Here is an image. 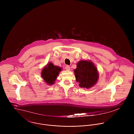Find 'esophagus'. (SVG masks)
Returning <instances> with one entry per match:
<instances>
[{
    "mask_svg": "<svg viewBox=\"0 0 134 134\" xmlns=\"http://www.w3.org/2000/svg\"><path fill=\"white\" fill-rule=\"evenodd\" d=\"M65 69H66L67 71H70V66H69V65H66V66L65 67Z\"/></svg>",
    "mask_w": 134,
    "mask_h": 134,
    "instance_id": "obj_1",
    "label": "esophagus"
}]
</instances>
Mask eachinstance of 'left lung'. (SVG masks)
<instances>
[{
  "label": "left lung",
  "instance_id": "8db88e82",
  "mask_svg": "<svg viewBox=\"0 0 134 134\" xmlns=\"http://www.w3.org/2000/svg\"><path fill=\"white\" fill-rule=\"evenodd\" d=\"M76 80L79 86L85 89H89L97 83L99 74L95 64L91 60H81L77 63L74 70Z\"/></svg>",
  "mask_w": 134,
  "mask_h": 134
}]
</instances>
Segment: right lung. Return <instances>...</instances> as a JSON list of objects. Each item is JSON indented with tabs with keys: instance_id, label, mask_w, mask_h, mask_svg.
<instances>
[{
	"instance_id": "add662e5",
	"label": "right lung",
	"mask_w": 134,
	"mask_h": 134,
	"mask_svg": "<svg viewBox=\"0 0 134 134\" xmlns=\"http://www.w3.org/2000/svg\"><path fill=\"white\" fill-rule=\"evenodd\" d=\"M62 70V68L54 65V64L50 62L42 69L41 76L48 85L51 86L55 83L57 76Z\"/></svg>"
}]
</instances>
